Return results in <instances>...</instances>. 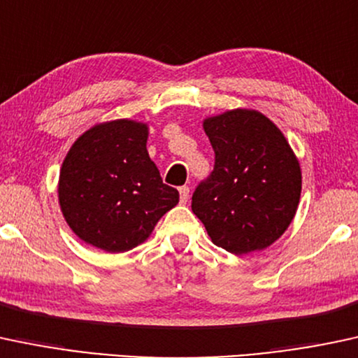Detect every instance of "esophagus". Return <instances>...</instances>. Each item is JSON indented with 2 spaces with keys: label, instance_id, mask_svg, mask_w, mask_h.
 Segmentation results:
<instances>
[{
  "label": "esophagus",
  "instance_id": "1",
  "mask_svg": "<svg viewBox=\"0 0 358 358\" xmlns=\"http://www.w3.org/2000/svg\"><path fill=\"white\" fill-rule=\"evenodd\" d=\"M179 194H180V203L186 204L187 199H189V187L187 186L179 187Z\"/></svg>",
  "mask_w": 358,
  "mask_h": 358
}]
</instances>
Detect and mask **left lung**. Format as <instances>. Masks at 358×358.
<instances>
[{
  "instance_id": "8db88e82",
  "label": "left lung",
  "mask_w": 358,
  "mask_h": 358,
  "mask_svg": "<svg viewBox=\"0 0 358 358\" xmlns=\"http://www.w3.org/2000/svg\"><path fill=\"white\" fill-rule=\"evenodd\" d=\"M203 128L215 171L192 194V213L230 254L271 247L298 211L303 176L294 150L272 120L250 108L206 116Z\"/></svg>"
}]
</instances>
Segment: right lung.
Instances as JSON below:
<instances>
[{
	"instance_id": "obj_1",
	"label": "right lung",
	"mask_w": 358,
	"mask_h": 358,
	"mask_svg": "<svg viewBox=\"0 0 358 358\" xmlns=\"http://www.w3.org/2000/svg\"><path fill=\"white\" fill-rule=\"evenodd\" d=\"M148 123L120 118L78 136L60 167L57 196L76 236L108 254L143 243L179 203L147 152Z\"/></svg>"
}]
</instances>
